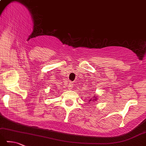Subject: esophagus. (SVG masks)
Returning a JSON list of instances; mask_svg holds the SVG:
<instances>
[{"label":"esophagus","instance_id":"esophagus-1","mask_svg":"<svg viewBox=\"0 0 146 146\" xmlns=\"http://www.w3.org/2000/svg\"><path fill=\"white\" fill-rule=\"evenodd\" d=\"M72 85H73V84L72 83V82H69V84H68V89H69V90H71V89H72Z\"/></svg>","mask_w":146,"mask_h":146}]
</instances>
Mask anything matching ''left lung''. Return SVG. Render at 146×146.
<instances>
[{"label": "left lung", "instance_id": "8db88e82", "mask_svg": "<svg viewBox=\"0 0 146 146\" xmlns=\"http://www.w3.org/2000/svg\"><path fill=\"white\" fill-rule=\"evenodd\" d=\"M93 98H95L94 99H93V100H90L89 102H91V101H92V102H94V100H97V97H95V96H94V97H93Z\"/></svg>", "mask_w": 146, "mask_h": 146}]
</instances>
